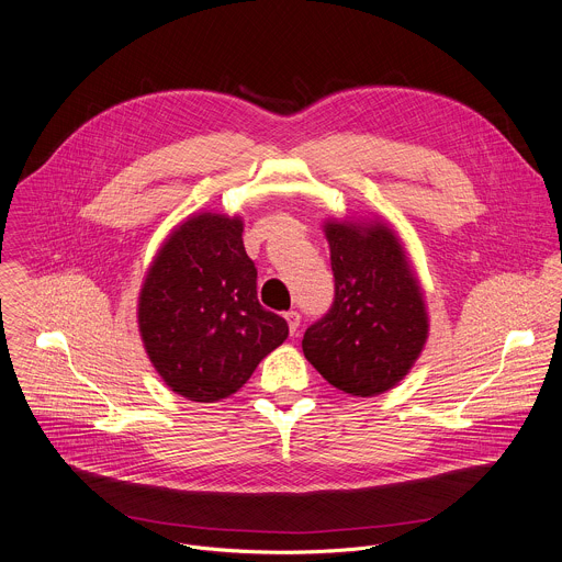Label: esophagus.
<instances>
[{
  "instance_id": "obj_1",
  "label": "esophagus",
  "mask_w": 562,
  "mask_h": 562,
  "mask_svg": "<svg viewBox=\"0 0 562 562\" xmlns=\"http://www.w3.org/2000/svg\"><path fill=\"white\" fill-rule=\"evenodd\" d=\"M285 321H288L290 334L294 336L299 331V325H301V314L296 310H290V312H285Z\"/></svg>"
}]
</instances>
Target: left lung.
Returning <instances> with one entry per match:
<instances>
[{"label": "left lung", "mask_w": 562, "mask_h": 562, "mask_svg": "<svg viewBox=\"0 0 562 562\" xmlns=\"http://www.w3.org/2000/svg\"><path fill=\"white\" fill-rule=\"evenodd\" d=\"M334 303L303 353L338 391L371 397L411 371L428 338L424 290L397 233L380 220H327Z\"/></svg>", "instance_id": "1"}]
</instances>
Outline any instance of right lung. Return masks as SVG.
<instances>
[{"mask_svg": "<svg viewBox=\"0 0 562 562\" xmlns=\"http://www.w3.org/2000/svg\"><path fill=\"white\" fill-rule=\"evenodd\" d=\"M244 220L198 213L156 252L138 296L145 351L165 384L193 402L237 393L288 338V323L259 305Z\"/></svg>", "mask_w": 562, "mask_h": 562, "instance_id": "obj_1", "label": "right lung"}]
</instances>
